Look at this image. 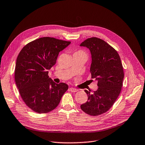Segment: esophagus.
<instances>
[{
    "mask_svg": "<svg viewBox=\"0 0 145 145\" xmlns=\"http://www.w3.org/2000/svg\"><path fill=\"white\" fill-rule=\"evenodd\" d=\"M69 90H70V91H71L72 92H76L79 91L78 89H76V88H71L70 89H69Z\"/></svg>",
    "mask_w": 145,
    "mask_h": 145,
    "instance_id": "esophagus-1",
    "label": "esophagus"
}]
</instances>
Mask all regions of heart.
I'll use <instances>...</instances> for the list:
<instances>
[{
	"mask_svg": "<svg viewBox=\"0 0 145 145\" xmlns=\"http://www.w3.org/2000/svg\"><path fill=\"white\" fill-rule=\"evenodd\" d=\"M75 53H77V54H84V55L86 56V54H85V53L84 52H83V51H81V50H80V51H78V52H76Z\"/></svg>",
	"mask_w": 145,
	"mask_h": 145,
	"instance_id": "obj_1",
	"label": "heart"
}]
</instances>
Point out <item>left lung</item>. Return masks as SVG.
<instances>
[{
	"label": "left lung",
	"mask_w": 145,
	"mask_h": 145,
	"mask_svg": "<svg viewBox=\"0 0 145 145\" xmlns=\"http://www.w3.org/2000/svg\"><path fill=\"white\" fill-rule=\"evenodd\" d=\"M80 46L90 50L91 78L98 81V86L92 93L85 91L88 99L80 108L90 116L101 115L109 110L121 92L124 78L121 59L114 48L97 37L86 39Z\"/></svg>",
	"instance_id": "1"
}]
</instances>
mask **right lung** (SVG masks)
<instances>
[{
	"instance_id": "1",
	"label": "right lung",
	"mask_w": 145,
	"mask_h": 145,
	"mask_svg": "<svg viewBox=\"0 0 145 145\" xmlns=\"http://www.w3.org/2000/svg\"><path fill=\"white\" fill-rule=\"evenodd\" d=\"M71 43L42 37L24 46L16 61L15 80L25 104L38 113H47L57 107L68 89L65 83L56 84L48 72L56 63L60 52Z\"/></svg>"
}]
</instances>
